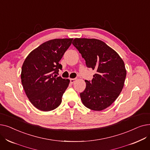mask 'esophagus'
<instances>
[{
    "instance_id": "esophagus-1",
    "label": "esophagus",
    "mask_w": 150,
    "mask_h": 150,
    "mask_svg": "<svg viewBox=\"0 0 150 150\" xmlns=\"http://www.w3.org/2000/svg\"><path fill=\"white\" fill-rule=\"evenodd\" d=\"M75 80H76V78H70V79L71 83H74L75 81Z\"/></svg>"
}]
</instances>
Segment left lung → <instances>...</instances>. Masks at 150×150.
I'll list each match as a JSON object with an SVG mask.
<instances>
[{
  "mask_svg": "<svg viewBox=\"0 0 150 150\" xmlns=\"http://www.w3.org/2000/svg\"><path fill=\"white\" fill-rule=\"evenodd\" d=\"M72 44L87 67L97 72L91 82L85 80L81 100L86 108L102 111L111 106L122 91L127 76L125 63L114 50L99 39L75 38Z\"/></svg>",
  "mask_w": 150,
  "mask_h": 150,
  "instance_id": "obj_1",
  "label": "left lung"
}]
</instances>
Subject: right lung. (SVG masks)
Listing matches in <instances>:
<instances>
[{
	"instance_id": "right-lung-1",
	"label": "right lung",
	"mask_w": 150,
	"mask_h": 150,
	"mask_svg": "<svg viewBox=\"0 0 150 150\" xmlns=\"http://www.w3.org/2000/svg\"><path fill=\"white\" fill-rule=\"evenodd\" d=\"M72 40L65 38L46 41L31 51L23 63V88L31 104L39 110L52 111L61 103L70 80L54 74L62 69L59 62Z\"/></svg>"
}]
</instances>
